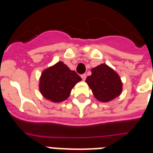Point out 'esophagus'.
I'll use <instances>...</instances> for the list:
<instances>
[{
    "label": "esophagus",
    "mask_w": 153,
    "mask_h": 153,
    "mask_svg": "<svg viewBox=\"0 0 153 153\" xmlns=\"http://www.w3.org/2000/svg\"><path fill=\"white\" fill-rule=\"evenodd\" d=\"M81 78H82V80H85V79H86V74H82L81 75Z\"/></svg>",
    "instance_id": "esophagus-1"
}]
</instances>
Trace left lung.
<instances>
[{"mask_svg": "<svg viewBox=\"0 0 153 153\" xmlns=\"http://www.w3.org/2000/svg\"><path fill=\"white\" fill-rule=\"evenodd\" d=\"M86 82L94 98L101 102L113 101L122 92L123 83L119 74L108 65L102 63L91 70Z\"/></svg>", "mask_w": 153, "mask_h": 153, "instance_id": "8db88e82", "label": "left lung"}]
</instances>
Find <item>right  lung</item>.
Wrapping results in <instances>:
<instances>
[{"label":"right lung","mask_w":153,"mask_h":153,"mask_svg":"<svg viewBox=\"0 0 153 153\" xmlns=\"http://www.w3.org/2000/svg\"><path fill=\"white\" fill-rule=\"evenodd\" d=\"M82 79L62 61L44 69L39 78V90L42 96L55 103L69 98L71 90Z\"/></svg>","instance_id":"right-lung-1"}]
</instances>
